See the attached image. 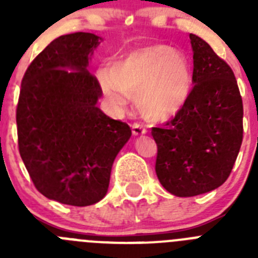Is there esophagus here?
<instances>
[{
  "label": "esophagus",
  "instance_id": "esophagus-1",
  "mask_svg": "<svg viewBox=\"0 0 258 258\" xmlns=\"http://www.w3.org/2000/svg\"><path fill=\"white\" fill-rule=\"evenodd\" d=\"M132 132H133V136H143V134L147 133L146 127L142 126L141 124H133V126H132Z\"/></svg>",
  "mask_w": 258,
  "mask_h": 258
}]
</instances>
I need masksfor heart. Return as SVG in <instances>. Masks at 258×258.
Returning <instances> with one entry per match:
<instances>
[{"mask_svg": "<svg viewBox=\"0 0 258 258\" xmlns=\"http://www.w3.org/2000/svg\"><path fill=\"white\" fill-rule=\"evenodd\" d=\"M102 92L109 103L124 106L136 95L143 117L164 121L187 103L191 71L186 56L168 45L155 44L126 52L98 72Z\"/></svg>", "mask_w": 258, "mask_h": 258, "instance_id": "heart-1", "label": "heart"}]
</instances>
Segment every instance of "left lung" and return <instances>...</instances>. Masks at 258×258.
Instances as JSON below:
<instances>
[{
	"label": "left lung",
	"mask_w": 258,
	"mask_h": 258,
	"mask_svg": "<svg viewBox=\"0 0 258 258\" xmlns=\"http://www.w3.org/2000/svg\"><path fill=\"white\" fill-rule=\"evenodd\" d=\"M194 88L163 127H152L157 178L168 192L197 197L220 187L243 141V102L234 72L203 38L190 35Z\"/></svg>",
	"instance_id": "left-lung-1"
}]
</instances>
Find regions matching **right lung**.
I'll list each match as a JSON object with an SVG mask.
<instances>
[{
    "mask_svg": "<svg viewBox=\"0 0 258 258\" xmlns=\"http://www.w3.org/2000/svg\"><path fill=\"white\" fill-rule=\"evenodd\" d=\"M102 37L76 32L51 41L27 68L17 107L18 145L36 188L47 199L86 207L106 197L112 164L132 136L97 106L88 71Z\"/></svg>",
    "mask_w": 258,
    "mask_h": 258,
    "instance_id": "1",
    "label": "right lung"
}]
</instances>
